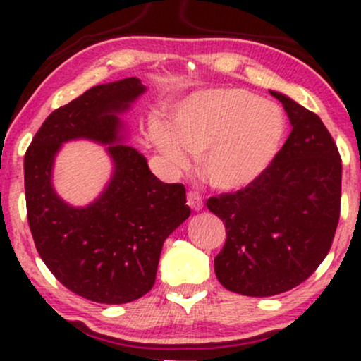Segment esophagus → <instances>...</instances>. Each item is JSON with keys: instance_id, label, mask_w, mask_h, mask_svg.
<instances>
[{"instance_id": "obj_1", "label": "esophagus", "mask_w": 361, "mask_h": 361, "mask_svg": "<svg viewBox=\"0 0 361 361\" xmlns=\"http://www.w3.org/2000/svg\"><path fill=\"white\" fill-rule=\"evenodd\" d=\"M186 204H188L190 209L195 210V212L202 210V207H204L202 197L198 193H195V192H188V195H186Z\"/></svg>"}]
</instances>
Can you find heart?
Wrapping results in <instances>:
<instances>
[{
    "mask_svg": "<svg viewBox=\"0 0 361 361\" xmlns=\"http://www.w3.org/2000/svg\"><path fill=\"white\" fill-rule=\"evenodd\" d=\"M285 117L273 103L241 88H219L188 98L173 111L169 128L154 123L151 139L169 164L185 168L200 157L212 188L235 192L251 185L279 154Z\"/></svg>",
    "mask_w": 361,
    "mask_h": 361,
    "instance_id": "heart-1",
    "label": "heart"
}]
</instances>
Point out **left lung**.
Returning <instances> with one entry per match:
<instances>
[{"mask_svg": "<svg viewBox=\"0 0 361 361\" xmlns=\"http://www.w3.org/2000/svg\"><path fill=\"white\" fill-rule=\"evenodd\" d=\"M288 139L258 180L207 207L226 224L215 276L227 290L271 297L297 287L331 250L341 205V157L316 114L279 91Z\"/></svg>", "mask_w": 361, "mask_h": 361, "instance_id": "8db88e82", "label": "left lung"}]
</instances>
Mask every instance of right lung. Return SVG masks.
<instances>
[{
  "instance_id": "right-lung-1",
  "label": "right lung",
  "mask_w": 361,
  "mask_h": 361,
  "mask_svg": "<svg viewBox=\"0 0 361 361\" xmlns=\"http://www.w3.org/2000/svg\"><path fill=\"white\" fill-rule=\"evenodd\" d=\"M146 86L137 78L98 85L54 110L25 154L27 217L40 258L57 280L100 304H127L156 281L166 238L190 217L185 186L163 183L137 149L123 144L126 114ZM86 138L109 145L114 163L101 197L66 204L51 185L61 144Z\"/></svg>"
}]
</instances>
